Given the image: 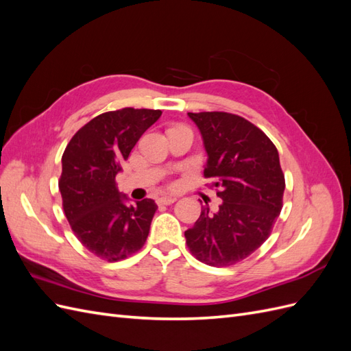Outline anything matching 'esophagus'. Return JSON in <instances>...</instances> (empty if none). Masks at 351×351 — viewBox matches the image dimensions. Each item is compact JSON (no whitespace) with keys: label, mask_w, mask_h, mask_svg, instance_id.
<instances>
[{"label":"esophagus","mask_w":351,"mask_h":351,"mask_svg":"<svg viewBox=\"0 0 351 351\" xmlns=\"http://www.w3.org/2000/svg\"><path fill=\"white\" fill-rule=\"evenodd\" d=\"M177 200L176 196H162L158 199V205H171Z\"/></svg>","instance_id":"obj_1"}]
</instances>
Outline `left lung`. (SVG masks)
Listing matches in <instances>:
<instances>
[{
    "mask_svg": "<svg viewBox=\"0 0 351 351\" xmlns=\"http://www.w3.org/2000/svg\"><path fill=\"white\" fill-rule=\"evenodd\" d=\"M199 127L214 180L218 210L204 206L184 232L193 256L209 267H230L246 259L271 234L282 209L285 178L275 145L259 127L240 115L187 112Z\"/></svg>",
    "mask_w": 351,
    "mask_h": 351,
    "instance_id": "1",
    "label": "left lung"
}]
</instances>
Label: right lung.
<instances>
[{
    "instance_id": "add662e5",
    "label": "right lung",
    "mask_w": 351,
    "mask_h": 351,
    "mask_svg": "<svg viewBox=\"0 0 351 351\" xmlns=\"http://www.w3.org/2000/svg\"><path fill=\"white\" fill-rule=\"evenodd\" d=\"M161 110L123 108L95 117L71 137L62 154L58 187L74 236L95 256L119 262L139 252L158 209L152 199L124 205L117 189L121 171L141 136Z\"/></svg>"
}]
</instances>
